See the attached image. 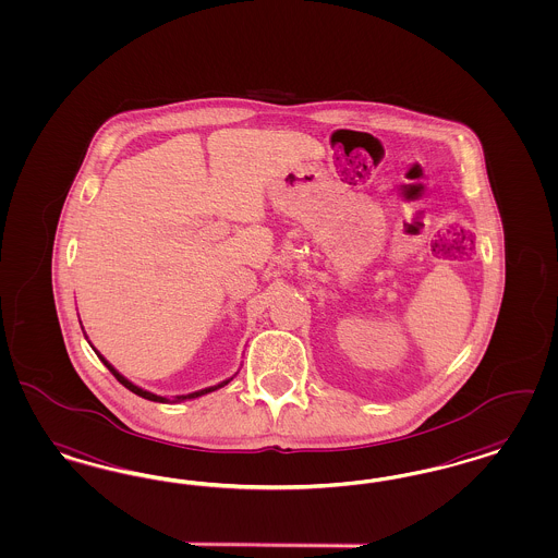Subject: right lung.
I'll list each match as a JSON object with an SVG mask.
<instances>
[{"instance_id":"right-lung-1","label":"right lung","mask_w":558,"mask_h":558,"mask_svg":"<svg viewBox=\"0 0 558 558\" xmlns=\"http://www.w3.org/2000/svg\"><path fill=\"white\" fill-rule=\"evenodd\" d=\"M97 355L101 357V362H104L105 366L109 368V372H111V374H113V376H116V378H118V380H120V383L124 385L125 389H130V391L136 392L138 397H145V399H148V401H159V403H166V397H159V395H153V392L143 391V389H138L136 385H132L130 380H125L124 376H122L120 372L116 371V368H113V366H111V364H109V362L105 360L104 355H101L99 351H97ZM228 383L229 380H226V383H221V385H217V387H210V389H205V391L190 392V395H180V397H175V401H184V399H194V397H201V395H205V392L217 391V389H221V387H223V385H228Z\"/></svg>"}]
</instances>
